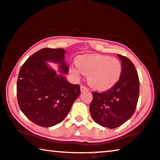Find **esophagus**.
Wrapping results in <instances>:
<instances>
[{
    "label": "esophagus",
    "mask_w": 160,
    "mask_h": 160,
    "mask_svg": "<svg viewBox=\"0 0 160 160\" xmlns=\"http://www.w3.org/2000/svg\"><path fill=\"white\" fill-rule=\"evenodd\" d=\"M80 91L81 92H87V91H88V88L84 86H80Z\"/></svg>",
    "instance_id": "esophagus-1"
}]
</instances>
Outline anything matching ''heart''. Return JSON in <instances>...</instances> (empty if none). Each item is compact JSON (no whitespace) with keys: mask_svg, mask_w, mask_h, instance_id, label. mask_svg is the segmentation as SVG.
<instances>
[{"mask_svg":"<svg viewBox=\"0 0 160 160\" xmlns=\"http://www.w3.org/2000/svg\"><path fill=\"white\" fill-rule=\"evenodd\" d=\"M70 72L79 79L82 73L88 76V82L95 90L105 92L112 88L120 80L122 72L121 62L104 54H86L77 58Z\"/></svg>","mask_w":160,"mask_h":160,"instance_id":"b5f03b06","label":"heart"}]
</instances>
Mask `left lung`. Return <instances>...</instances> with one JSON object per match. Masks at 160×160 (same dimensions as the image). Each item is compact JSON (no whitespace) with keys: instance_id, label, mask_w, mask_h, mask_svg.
Instances as JSON below:
<instances>
[{"instance_id":"8db88e82","label":"left lung","mask_w":160,"mask_h":160,"mask_svg":"<svg viewBox=\"0 0 160 160\" xmlns=\"http://www.w3.org/2000/svg\"><path fill=\"white\" fill-rule=\"evenodd\" d=\"M121 60L122 72L120 80L106 92H92L89 110L95 122L115 128L134 114L139 93V81L133 62L126 57L117 54Z\"/></svg>"}]
</instances>
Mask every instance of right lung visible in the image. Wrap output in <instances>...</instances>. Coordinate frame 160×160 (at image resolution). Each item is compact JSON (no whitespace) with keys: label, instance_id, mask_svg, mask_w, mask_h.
<instances>
[{"label":"right lung","instance_id":"right-lung-1","mask_svg":"<svg viewBox=\"0 0 160 160\" xmlns=\"http://www.w3.org/2000/svg\"><path fill=\"white\" fill-rule=\"evenodd\" d=\"M62 48H44L29 57L21 66L17 81L18 102L29 120L41 127L62 122L80 94V86L68 82ZM47 62L59 65L56 72Z\"/></svg>","mask_w":160,"mask_h":160}]
</instances>
